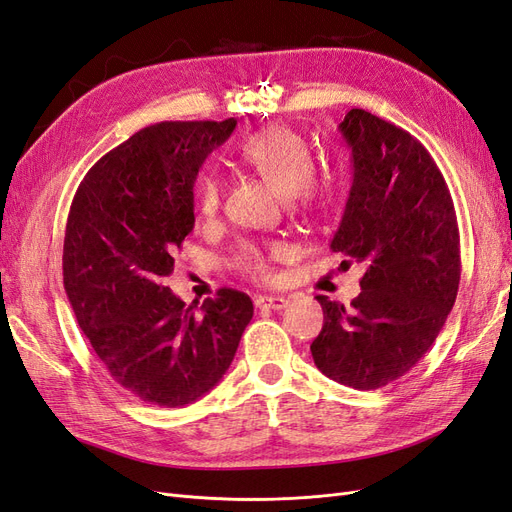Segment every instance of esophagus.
Returning a JSON list of instances; mask_svg holds the SVG:
<instances>
[{"label": "esophagus", "mask_w": 512, "mask_h": 512, "mask_svg": "<svg viewBox=\"0 0 512 512\" xmlns=\"http://www.w3.org/2000/svg\"><path fill=\"white\" fill-rule=\"evenodd\" d=\"M254 305L258 309H284L288 301L284 297H256Z\"/></svg>", "instance_id": "34e87169"}]
</instances>
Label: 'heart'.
<instances>
[{"mask_svg": "<svg viewBox=\"0 0 512 512\" xmlns=\"http://www.w3.org/2000/svg\"><path fill=\"white\" fill-rule=\"evenodd\" d=\"M237 162L250 168L271 188L288 196L301 211H316L327 203L329 188L314 179L316 160L303 138L284 126L262 128L245 136L237 147ZM222 203L220 175L207 170L194 183V209L203 220H213ZM282 252L280 245L262 247L243 241L232 256V265L254 280H271V258Z\"/></svg>", "mask_w": 512, "mask_h": 512, "instance_id": "obj_1", "label": "heart"}]
</instances>
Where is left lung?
<instances>
[{"label":"left lung","instance_id":"left-lung-1","mask_svg":"<svg viewBox=\"0 0 512 512\" xmlns=\"http://www.w3.org/2000/svg\"><path fill=\"white\" fill-rule=\"evenodd\" d=\"M339 130L354 175L331 250L367 271L350 305L316 297L312 356L324 376L371 391L406 376L442 331L459 290V226L440 168L410 132L363 108Z\"/></svg>","mask_w":512,"mask_h":512}]
</instances>
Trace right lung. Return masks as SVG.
I'll list each match as a JSON object with an SVG mask.
<instances>
[{
    "label": "right lung",
    "instance_id": "right-lung-1",
    "mask_svg": "<svg viewBox=\"0 0 512 512\" xmlns=\"http://www.w3.org/2000/svg\"><path fill=\"white\" fill-rule=\"evenodd\" d=\"M237 121H162L81 181L68 213L64 288L111 378L145 404H192L222 380L254 316L245 292L185 305L164 286L194 228L200 164Z\"/></svg>",
    "mask_w": 512,
    "mask_h": 512
}]
</instances>
